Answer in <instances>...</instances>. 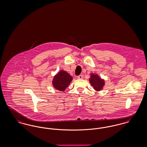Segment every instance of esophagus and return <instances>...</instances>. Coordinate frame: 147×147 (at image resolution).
<instances>
[{
	"instance_id": "obj_1",
	"label": "esophagus",
	"mask_w": 147,
	"mask_h": 147,
	"mask_svg": "<svg viewBox=\"0 0 147 147\" xmlns=\"http://www.w3.org/2000/svg\"><path fill=\"white\" fill-rule=\"evenodd\" d=\"M77 78L78 79H82V78H83V76L82 75H80L77 76Z\"/></svg>"
}]
</instances>
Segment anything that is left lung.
<instances>
[{"label":"left lung","mask_w":147,"mask_h":147,"mask_svg":"<svg viewBox=\"0 0 147 147\" xmlns=\"http://www.w3.org/2000/svg\"><path fill=\"white\" fill-rule=\"evenodd\" d=\"M89 81L94 90L96 91H101L105 85V80L102 78L98 75L93 73L90 74Z\"/></svg>","instance_id":"1"}]
</instances>
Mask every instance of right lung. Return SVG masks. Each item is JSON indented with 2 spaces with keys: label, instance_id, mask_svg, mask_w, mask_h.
<instances>
[{
  "label": "right lung",
  "instance_id": "obj_1",
  "mask_svg": "<svg viewBox=\"0 0 147 147\" xmlns=\"http://www.w3.org/2000/svg\"><path fill=\"white\" fill-rule=\"evenodd\" d=\"M72 79L73 77L68 72L61 70L54 76L52 84L55 89L63 92L70 85Z\"/></svg>",
  "mask_w": 147,
  "mask_h": 147
}]
</instances>
